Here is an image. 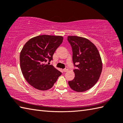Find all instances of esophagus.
Returning <instances> with one entry per match:
<instances>
[{
	"label": "esophagus",
	"instance_id": "obj_1",
	"mask_svg": "<svg viewBox=\"0 0 123 123\" xmlns=\"http://www.w3.org/2000/svg\"><path fill=\"white\" fill-rule=\"evenodd\" d=\"M68 70V68L67 67H66L65 68H64L63 70V72H67V71Z\"/></svg>",
	"mask_w": 123,
	"mask_h": 123
}]
</instances>
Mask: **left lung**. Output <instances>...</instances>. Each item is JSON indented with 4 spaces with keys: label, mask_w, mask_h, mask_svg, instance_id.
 <instances>
[{
    "label": "left lung",
    "mask_w": 123,
    "mask_h": 123,
    "mask_svg": "<svg viewBox=\"0 0 123 123\" xmlns=\"http://www.w3.org/2000/svg\"><path fill=\"white\" fill-rule=\"evenodd\" d=\"M73 51V62L76 69L75 77L68 84L73 90L84 92L97 83L101 74L102 62L98 50L88 39L76 36L68 37Z\"/></svg>",
    "instance_id": "8db88e82"
}]
</instances>
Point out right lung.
I'll return each mask as SVG.
<instances>
[{
    "instance_id": "right-lung-1",
    "label": "right lung",
    "mask_w": 123,
    "mask_h": 123,
    "mask_svg": "<svg viewBox=\"0 0 123 123\" xmlns=\"http://www.w3.org/2000/svg\"><path fill=\"white\" fill-rule=\"evenodd\" d=\"M61 36L42 35L26 42L20 54V64L27 82L40 90L52 88L61 72L49 62L55 50L63 41ZM49 62L48 64H46Z\"/></svg>"
}]
</instances>
